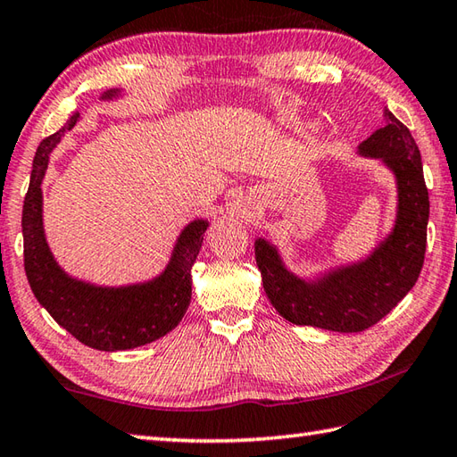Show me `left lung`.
Wrapping results in <instances>:
<instances>
[{"label":"left lung","instance_id":"obj_1","mask_svg":"<svg viewBox=\"0 0 457 457\" xmlns=\"http://www.w3.org/2000/svg\"><path fill=\"white\" fill-rule=\"evenodd\" d=\"M384 120L386 124L362 142L361 152L382 158L396 174L398 218L395 231L369 259L307 283L285 270L265 239L255 241L267 299L293 325L361 333L386 317L422 271L430 216L422 158L414 137L395 114L384 111Z\"/></svg>","mask_w":457,"mask_h":457}]
</instances>
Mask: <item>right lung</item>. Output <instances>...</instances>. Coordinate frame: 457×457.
Listing matches in <instances>:
<instances>
[{"instance_id":"1","label":"right lung","mask_w":457,"mask_h":457,"mask_svg":"<svg viewBox=\"0 0 457 457\" xmlns=\"http://www.w3.org/2000/svg\"><path fill=\"white\" fill-rule=\"evenodd\" d=\"M114 95L116 91H109L104 98ZM77 119L79 114L71 116L35 152L21 218L25 275L37 301L77 341L96 351H129L168 335L182 320L192 299V265L208 221L195 220L182 231L166 271L154 281L109 289L71 279L55 263L43 236L41 180L51 150Z\"/></svg>"}]
</instances>
